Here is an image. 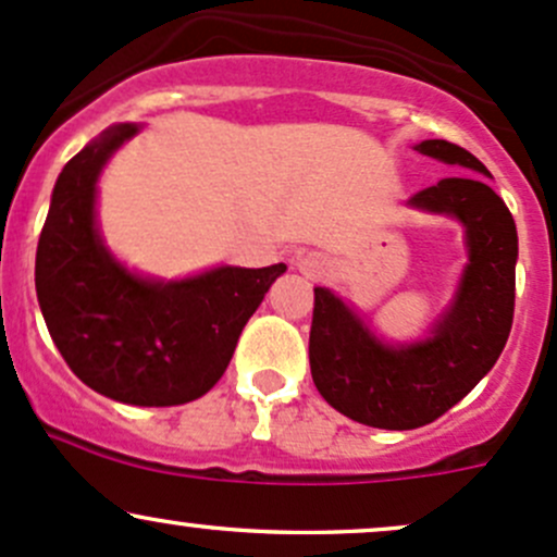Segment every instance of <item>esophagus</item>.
<instances>
[{"label": "esophagus", "instance_id": "34e87169", "mask_svg": "<svg viewBox=\"0 0 557 557\" xmlns=\"http://www.w3.org/2000/svg\"><path fill=\"white\" fill-rule=\"evenodd\" d=\"M300 268H302V271H305V273H308V276H319V273H321L319 262L308 260V257H305V260H300Z\"/></svg>", "mask_w": 557, "mask_h": 557}]
</instances>
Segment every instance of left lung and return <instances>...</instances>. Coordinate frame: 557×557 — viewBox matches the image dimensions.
<instances>
[{
    "instance_id": "left-lung-1",
    "label": "left lung",
    "mask_w": 557,
    "mask_h": 557,
    "mask_svg": "<svg viewBox=\"0 0 557 557\" xmlns=\"http://www.w3.org/2000/svg\"><path fill=\"white\" fill-rule=\"evenodd\" d=\"M414 151L492 177L454 143L422 140ZM409 207L457 220L468 247L457 292L428 337L385 343L332 289H313L308 350L315 387L339 414L382 430L422 428L468 396L505 348L516 308L518 231L492 185L472 175L444 177L411 196Z\"/></svg>"
}]
</instances>
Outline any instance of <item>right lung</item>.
I'll use <instances>...</instances> for the list:
<instances>
[{
  "instance_id": "right-lung-1",
  "label": "right lung",
  "mask_w": 557,
  "mask_h": 557,
  "mask_svg": "<svg viewBox=\"0 0 557 557\" xmlns=\"http://www.w3.org/2000/svg\"><path fill=\"white\" fill-rule=\"evenodd\" d=\"M137 133V124H113L58 175L37 247V297L55 348L95 393L177 406L212 391L286 265H220L164 281L119 262L98 228V181Z\"/></svg>"
}]
</instances>
